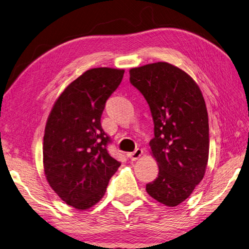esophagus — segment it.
Here are the masks:
<instances>
[{
  "label": "esophagus",
  "mask_w": 249,
  "mask_h": 249,
  "mask_svg": "<svg viewBox=\"0 0 249 249\" xmlns=\"http://www.w3.org/2000/svg\"><path fill=\"white\" fill-rule=\"evenodd\" d=\"M143 154V150L140 149V148H137L133 152H129L128 154V158L130 159L131 161H136L138 160V159L142 156Z\"/></svg>",
  "instance_id": "esophagus-1"
}]
</instances>
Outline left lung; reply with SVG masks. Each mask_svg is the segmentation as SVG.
<instances>
[{"label": "left lung", "instance_id": "obj_1", "mask_svg": "<svg viewBox=\"0 0 249 249\" xmlns=\"http://www.w3.org/2000/svg\"><path fill=\"white\" fill-rule=\"evenodd\" d=\"M129 74L131 84L147 101L155 124L149 146L159 175L146 184V191L164 205L177 206L205 175L209 154L205 101L193 78L169 63L131 68Z\"/></svg>", "mask_w": 249, "mask_h": 249}]
</instances>
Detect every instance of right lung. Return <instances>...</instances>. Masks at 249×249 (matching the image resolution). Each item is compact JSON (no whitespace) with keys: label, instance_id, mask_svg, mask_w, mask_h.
Returning a JSON list of instances; mask_svg holds the SVG:
<instances>
[{"label":"right lung","instance_id":"right-lung-1","mask_svg":"<svg viewBox=\"0 0 249 249\" xmlns=\"http://www.w3.org/2000/svg\"><path fill=\"white\" fill-rule=\"evenodd\" d=\"M123 75V69L87 70L65 88L48 117L44 173L55 194L75 209L95 205L121 165L107 150L111 140L102 128L101 117Z\"/></svg>","mask_w":249,"mask_h":249}]
</instances>
